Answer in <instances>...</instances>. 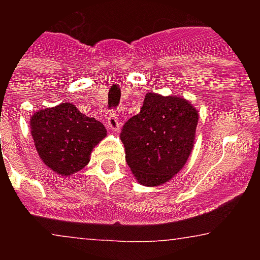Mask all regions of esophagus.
I'll return each mask as SVG.
<instances>
[{
    "label": "esophagus",
    "mask_w": 260,
    "mask_h": 260,
    "mask_svg": "<svg viewBox=\"0 0 260 260\" xmlns=\"http://www.w3.org/2000/svg\"><path fill=\"white\" fill-rule=\"evenodd\" d=\"M105 125L108 126L109 129H113V131L120 128V120H118L116 112H110V114L108 116V118H106Z\"/></svg>",
    "instance_id": "esophagus-1"
}]
</instances>
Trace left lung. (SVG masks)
<instances>
[{
    "instance_id": "8db88e82",
    "label": "left lung",
    "mask_w": 260,
    "mask_h": 260,
    "mask_svg": "<svg viewBox=\"0 0 260 260\" xmlns=\"http://www.w3.org/2000/svg\"><path fill=\"white\" fill-rule=\"evenodd\" d=\"M198 113L183 98L147 93L140 113L124 124L121 140L140 183L158 186L185 166L193 150Z\"/></svg>"
}]
</instances>
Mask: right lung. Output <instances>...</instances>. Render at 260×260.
Wrapping results in <instances>:
<instances>
[{
  "mask_svg": "<svg viewBox=\"0 0 260 260\" xmlns=\"http://www.w3.org/2000/svg\"><path fill=\"white\" fill-rule=\"evenodd\" d=\"M30 132L39 156L60 175L86 166L91 150L106 136L104 124L70 102L36 112L30 118Z\"/></svg>",
  "mask_w": 260,
  "mask_h": 260,
  "instance_id": "add662e5",
  "label": "right lung"
}]
</instances>
